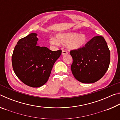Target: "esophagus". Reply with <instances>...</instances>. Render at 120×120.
<instances>
[{
  "instance_id": "1",
  "label": "esophagus",
  "mask_w": 120,
  "mask_h": 120,
  "mask_svg": "<svg viewBox=\"0 0 120 120\" xmlns=\"http://www.w3.org/2000/svg\"><path fill=\"white\" fill-rule=\"evenodd\" d=\"M68 54V52L66 50H62V55H65V54Z\"/></svg>"
}]
</instances>
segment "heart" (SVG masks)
<instances>
[{"instance_id": "1", "label": "heart", "mask_w": 120, "mask_h": 120, "mask_svg": "<svg viewBox=\"0 0 120 120\" xmlns=\"http://www.w3.org/2000/svg\"><path fill=\"white\" fill-rule=\"evenodd\" d=\"M87 42V37L84 34H77L74 32H66L58 34L56 39L51 38L50 42L51 44L67 45L70 50H78L85 45Z\"/></svg>"}]
</instances>
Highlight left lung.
I'll return each instance as SVG.
<instances>
[{"label": "left lung", "instance_id": "left-lung-1", "mask_svg": "<svg viewBox=\"0 0 120 120\" xmlns=\"http://www.w3.org/2000/svg\"><path fill=\"white\" fill-rule=\"evenodd\" d=\"M70 53L73 60L71 70L75 78L81 82H96L108 69L110 51L103 36H95L85 46Z\"/></svg>", "mask_w": 120, "mask_h": 120}]
</instances>
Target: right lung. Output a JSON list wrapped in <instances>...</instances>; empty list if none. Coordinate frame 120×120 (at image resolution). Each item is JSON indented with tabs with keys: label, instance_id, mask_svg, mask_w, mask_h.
Masks as SVG:
<instances>
[{
	"label": "right lung",
	"instance_id": "add662e5",
	"mask_svg": "<svg viewBox=\"0 0 120 120\" xmlns=\"http://www.w3.org/2000/svg\"><path fill=\"white\" fill-rule=\"evenodd\" d=\"M36 33L21 38L14 48L12 66L17 77L24 84L39 87L47 82L53 64L62 51H51L37 44Z\"/></svg>",
	"mask_w": 120,
	"mask_h": 120
}]
</instances>
